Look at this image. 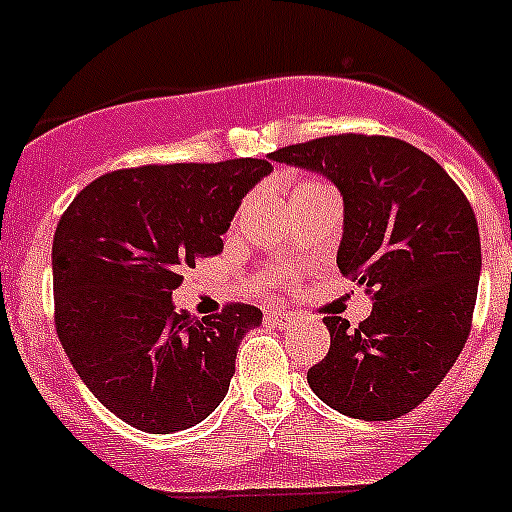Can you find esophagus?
<instances>
[{
  "label": "esophagus",
  "instance_id": "obj_1",
  "mask_svg": "<svg viewBox=\"0 0 512 512\" xmlns=\"http://www.w3.org/2000/svg\"><path fill=\"white\" fill-rule=\"evenodd\" d=\"M266 318L271 320V323H279V325H287L289 323V315L282 310H266Z\"/></svg>",
  "mask_w": 512,
  "mask_h": 512
}]
</instances>
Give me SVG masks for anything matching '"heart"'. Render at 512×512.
Returning <instances> with one entry per match:
<instances>
[{
    "instance_id": "1",
    "label": "heart",
    "mask_w": 512,
    "mask_h": 512,
    "mask_svg": "<svg viewBox=\"0 0 512 512\" xmlns=\"http://www.w3.org/2000/svg\"><path fill=\"white\" fill-rule=\"evenodd\" d=\"M323 184H315V182H300L292 187V192H289V197H292V202L300 200V197H307V194H315V192H323Z\"/></svg>"
}]
</instances>
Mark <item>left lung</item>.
<instances>
[{
	"mask_svg": "<svg viewBox=\"0 0 512 512\" xmlns=\"http://www.w3.org/2000/svg\"><path fill=\"white\" fill-rule=\"evenodd\" d=\"M343 197L336 264L366 287L372 315L323 318L330 348L307 372L338 413L395 420L436 390L467 343L482 248L464 192L428 153L384 135H330L269 153Z\"/></svg>",
	"mask_w": 512,
	"mask_h": 512,
	"instance_id": "1",
	"label": "left lung"
}]
</instances>
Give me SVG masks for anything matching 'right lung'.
I'll use <instances>...</instances> for the list:
<instances>
[{"instance_id": "1", "label": "right lung", "mask_w": 512, "mask_h": 512, "mask_svg": "<svg viewBox=\"0 0 512 512\" xmlns=\"http://www.w3.org/2000/svg\"><path fill=\"white\" fill-rule=\"evenodd\" d=\"M271 169L261 158L120 169L63 212L56 333L89 392L138 431L192 428L228 395L238 346L264 315L228 305L194 318L171 292L187 266L223 251L241 200Z\"/></svg>"}]
</instances>
